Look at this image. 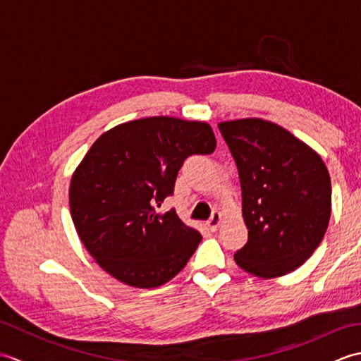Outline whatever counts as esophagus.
<instances>
[{"label": "esophagus", "mask_w": 361, "mask_h": 361, "mask_svg": "<svg viewBox=\"0 0 361 361\" xmlns=\"http://www.w3.org/2000/svg\"><path fill=\"white\" fill-rule=\"evenodd\" d=\"M220 221H221V214L219 211H214L211 219L208 220V226L211 228V231H217Z\"/></svg>", "instance_id": "obj_1"}]
</instances>
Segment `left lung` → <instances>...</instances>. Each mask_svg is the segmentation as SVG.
<instances>
[{
  "mask_svg": "<svg viewBox=\"0 0 361 361\" xmlns=\"http://www.w3.org/2000/svg\"><path fill=\"white\" fill-rule=\"evenodd\" d=\"M239 171L248 242L242 270L278 278L296 270L323 240L331 219V176L323 159L286 128L250 118L220 122Z\"/></svg>",
  "mask_w": 361,
  "mask_h": 361,
  "instance_id": "1",
  "label": "left lung"
}]
</instances>
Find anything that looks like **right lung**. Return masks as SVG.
<instances>
[{"label":"right lung","mask_w":361,"mask_h":361,"mask_svg":"<svg viewBox=\"0 0 361 361\" xmlns=\"http://www.w3.org/2000/svg\"><path fill=\"white\" fill-rule=\"evenodd\" d=\"M214 149L211 126L169 116L130 121L97 137L71 178L70 209L82 243L106 273L153 288L185 268L202 234L175 209L158 208L173 194L185 159Z\"/></svg>","instance_id":"add662e5"}]
</instances>
